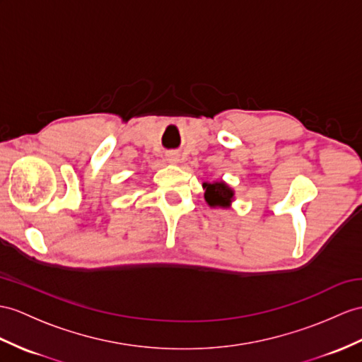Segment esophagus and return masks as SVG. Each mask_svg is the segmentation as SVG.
<instances>
[{
	"mask_svg": "<svg viewBox=\"0 0 362 362\" xmlns=\"http://www.w3.org/2000/svg\"><path fill=\"white\" fill-rule=\"evenodd\" d=\"M165 160H167V163H170V164H178L180 163V153L178 152H169L165 155Z\"/></svg>",
	"mask_w": 362,
	"mask_h": 362,
	"instance_id": "34e87169",
	"label": "esophagus"
}]
</instances>
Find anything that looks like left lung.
I'll return each mask as SVG.
<instances>
[{
  "mask_svg": "<svg viewBox=\"0 0 362 362\" xmlns=\"http://www.w3.org/2000/svg\"><path fill=\"white\" fill-rule=\"evenodd\" d=\"M202 187L206 189L204 198L210 207H228L232 204L235 192L227 186L224 181L204 182Z\"/></svg>",
  "mask_w": 362,
  "mask_h": 362,
  "instance_id": "1",
  "label": "left lung"
}]
</instances>
